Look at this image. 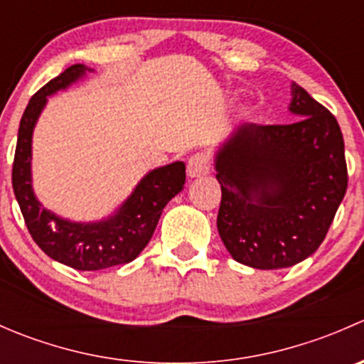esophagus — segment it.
Listing matches in <instances>:
<instances>
[{
	"label": "esophagus",
	"mask_w": 364,
	"mask_h": 364,
	"mask_svg": "<svg viewBox=\"0 0 364 364\" xmlns=\"http://www.w3.org/2000/svg\"><path fill=\"white\" fill-rule=\"evenodd\" d=\"M209 171H211V156L208 153H196L190 156L188 167H186L190 178H200V176L209 174Z\"/></svg>",
	"instance_id": "obj_1"
}]
</instances>
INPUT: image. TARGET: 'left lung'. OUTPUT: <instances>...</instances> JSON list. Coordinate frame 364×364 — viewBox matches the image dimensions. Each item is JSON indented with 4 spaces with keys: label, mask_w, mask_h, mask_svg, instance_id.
Masks as SVG:
<instances>
[{
    "label": "left lung",
    "mask_w": 364,
    "mask_h": 364,
    "mask_svg": "<svg viewBox=\"0 0 364 364\" xmlns=\"http://www.w3.org/2000/svg\"><path fill=\"white\" fill-rule=\"evenodd\" d=\"M289 124L245 123L215 156L218 234L234 260L282 269L321 247L347 192L343 135L324 105L292 82Z\"/></svg>",
    "instance_id": "8db88e82"
}]
</instances>
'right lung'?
Returning <instances> with one entry per match:
<instances>
[{
    "label": "right lung",
    "mask_w": 364,
    "mask_h": 364,
    "mask_svg": "<svg viewBox=\"0 0 364 364\" xmlns=\"http://www.w3.org/2000/svg\"><path fill=\"white\" fill-rule=\"evenodd\" d=\"M91 72L84 65H72L40 87L21 117L12 186L26 227L33 241L50 259L79 271H100L132 262L146 248L156 229L161 211L185 185L183 161L153 168L135 186L132 196L109 218L100 222H70L42 208L31 186V137L47 97L67 90Z\"/></svg>",
    "instance_id": "1"
}]
</instances>
